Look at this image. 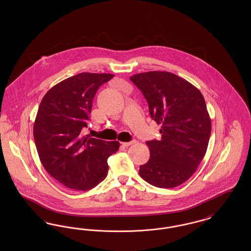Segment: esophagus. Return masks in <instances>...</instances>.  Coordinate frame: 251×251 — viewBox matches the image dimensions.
I'll list each match as a JSON object with an SVG mask.
<instances>
[{
	"mask_svg": "<svg viewBox=\"0 0 251 251\" xmlns=\"http://www.w3.org/2000/svg\"><path fill=\"white\" fill-rule=\"evenodd\" d=\"M136 142V140H131L130 142H122V146H124V147H129V146H131L132 144H134Z\"/></svg>",
	"mask_w": 251,
	"mask_h": 251,
	"instance_id": "1",
	"label": "esophagus"
}]
</instances>
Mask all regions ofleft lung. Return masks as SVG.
Here are the masks:
<instances>
[{
  "mask_svg": "<svg viewBox=\"0 0 251 251\" xmlns=\"http://www.w3.org/2000/svg\"><path fill=\"white\" fill-rule=\"evenodd\" d=\"M130 79L142 91L162 133L161 140L146 143L151 156L139 175L156 187L179 186L195 173L209 143L212 125L202 94L171 72H143Z\"/></svg>",
  "mask_w": 251,
  "mask_h": 251,
  "instance_id": "1",
  "label": "left lung"
}]
</instances>
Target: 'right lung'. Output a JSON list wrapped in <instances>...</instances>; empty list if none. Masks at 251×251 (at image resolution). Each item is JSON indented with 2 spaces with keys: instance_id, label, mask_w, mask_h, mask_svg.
<instances>
[{
  "instance_id": "add662e5",
  "label": "right lung",
  "mask_w": 251,
  "mask_h": 251,
  "mask_svg": "<svg viewBox=\"0 0 251 251\" xmlns=\"http://www.w3.org/2000/svg\"><path fill=\"white\" fill-rule=\"evenodd\" d=\"M114 77L82 72L52 86L43 97L34 123L40 162L49 174L74 190H89L106 178L107 159L119 141L83 134L97 90Z\"/></svg>"
}]
</instances>
